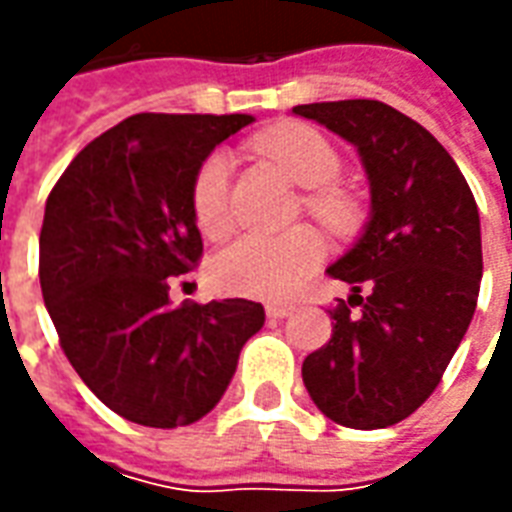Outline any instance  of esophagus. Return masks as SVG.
Returning a JSON list of instances; mask_svg holds the SVG:
<instances>
[{
    "label": "esophagus",
    "instance_id": "34e87169",
    "mask_svg": "<svg viewBox=\"0 0 512 512\" xmlns=\"http://www.w3.org/2000/svg\"><path fill=\"white\" fill-rule=\"evenodd\" d=\"M296 310V301H268L266 315L268 318H288L290 312Z\"/></svg>",
    "mask_w": 512,
    "mask_h": 512
}]
</instances>
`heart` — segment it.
I'll list each match as a JSON object with an SVG mask.
<instances>
[{
	"label": "heart",
	"instance_id": "1",
	"mask_svg": "<svg viewBox=\"0 0 512 512\" xmlns=\"http://www.w3.org/2000/svg\"><path fill=\"white\" fill-rule=\"evenodd\" d=\"M255 147L274 167L307 191V211L334 233H348L359 219V205L348 191L329 186L340 175V156L332 142L310 126H282L257 136ZM191 213L208 238L227 233L230 216V158L213 150L191 180ZM323 257L321 235L296 227L282 235L246 233L213 257L216 288L255 299H285L301 288Z\"/></svg>",
	"mask_w": 512,
	"mask_h": 512
}]
</instances>
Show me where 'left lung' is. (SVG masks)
Segmentation results:
<instances>
[{
	"label": "left lung",
	"instance_id": "obj_1",
	"mask_svg": "<svg viewBox=\"0 0 512 512\" xmlns=\"http://www.w3.org/2000/svg\"><path fill=\"white\" fill-rule=\"evenodd\" d=\"M359 150L370 180V222L329 277L332 340L301 365L326 417L356 430L389 428L439 386L472 323L483 244L469 183L439 139L381 101L293 106Z\"/></svg>",
	"mask_w": 512,
	"mask_h": 512
}]
</instances>
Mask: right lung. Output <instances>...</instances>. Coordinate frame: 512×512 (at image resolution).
I'll list each match as a JSON object with an SVG mask.
<instances>
[{
	"instance_id": "1",
	"label": "right lung",
	"mask_w": 512,
	"mask_h": 512,
	"mask_svg": "<svg viewBox=\"0 0 512 512\" xmlns=\"http://www.w3.org/2000/svg\"><path fill=\"white\" fill-rule=\"evenodd\" d=\"M252 115H134L62 172L40 227V290L93 395L128 422L178 428L222 400L263 304H169L202 257L191 180Z\"/></svg>"
}]
</instances>
